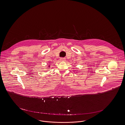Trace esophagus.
<instances>
[{
	"label": "esophagus",
	"mask_w": 125,
	"mask_h": 125,
	"mask_svg": "<svg viewBox=\"0 0 125 125\" xmlns=\"http://www.w3.org/2000/svg\"><path fill=\"white\" fill-rule=\"evenodd\" d=\"M60 60L61 61H62V62H64L65 61V58H60Z\"/></svg>",
	"instance_id": "obj_1"
}]
</instances>
